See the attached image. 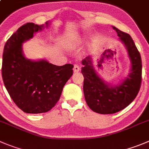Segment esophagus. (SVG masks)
Returning <instances> with one entry per match:
<instances>
[{
  "mask_svg": "<svg viewBox=\"0 0 149 149\" xmlns=\"http://www.w3.org/2000/svg\"><path fill=\"white\" fill-rule=\"evenodd\" d=\"M73 70L74 72H79V71H80V66L77 64H74V68H73Z\"/></svg>",
  "mask_w": 149,
  "mask_h": 149,
  "instance_id": "34e87169",
  "label": "esophagus"
}]
</instances>
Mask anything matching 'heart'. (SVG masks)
<instances>
[{
	"instance_id": "heart-1",
	"label": "heart",
	"mask_w": 149,
	"mask_h": 149,
	"mask_svg": "<svg viewBox=\"0 0 149 149\" xmlns=\"http://www.w3.org/2000/svg\"><path fill=\"white\" fill-rule=\"evenodd\" d=\"M63 44L66 45V46L69 47H72L73 46V43H72V41H68V39H63Z\"/></svg>"
}]
</instances>
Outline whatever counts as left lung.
I'll return each instance as SVG.
<instances>
[{"instance_id":"1","label":"left lung","mask_w":149,"mask_h":149,"mask_svg":"<svg viewBox=\"0 0 149 149\" xmlns=\"http://www.w3.org/2000/svg\"><path fill=\"white\" fill-rule=\"evenodd\" d=\"M119 39L125 45L132 69L128 77L118 86H111L104 83L97 75L90 57L83 60L81 72L84 77L83 92L88 107L100 114H113L127 107L137 97L142 80V61L134 41L127 33L116 27Z\"/></svg>"}]
</instances>
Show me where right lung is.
Wrapping results in <instances>:
<instances>
[{
	"label": "right lung",
	"instance_id": "add662e5",
	"mask_svg": "<svg viewBox=\"0 0 149 149\" xmlns=\"http://www.w3.org/2000/svg\"><path fill=\"white\" fill-rule=\"evenodd\" d=\"M42 28L43 25L33 22L22 25L6 42L3 53L4 86L16 105L27 113L50 110L73 74L74 66L70 63L59 66L45 60L33 61L24 57L22 43Z\"/></svg>",
	"mask_w": 149,
	"mask_h": 149
}]
</instances>
